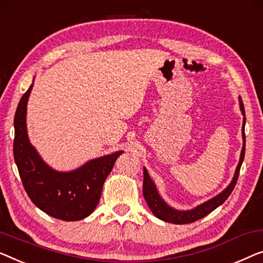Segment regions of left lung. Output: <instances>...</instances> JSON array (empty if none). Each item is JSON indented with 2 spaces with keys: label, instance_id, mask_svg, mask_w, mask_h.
<instances>
[{
  "label": "left lung",
  "instance_id": "obj_1",
  "mask_svg": "<svg viewBox=\"0 0 263 263\" xmlns=\"http://www.w3.org/2000/svg\"><path fill=\"white\" fill-rule=\"evenodd\" d=\"M239 109L243 114V124H242V136H243V147L241 152V157H239L238 165L236 167L235 176L233 180L229 184V186L217 195L216 197L211 198L210 200L205 201V203L198 205L197 208L192 209V210H176V209L171 208L165 200L160 197L157 187H155L153 180H152L149 174H148L147 170L143 168V197L146 199L148 206H149L151 211L153 212L155 217H158L159 219L165 220V222L173 223V224H187L196 222V220L203 218L206 215L210 214L211 211H214L219 205H222L224 201L228 199V197L231 195L233 190L235 187L236 182H237L239 170H241L243 159H245L246 153V134H245V125H246V112H245V106H243L242 98L239 97Z\"/></svg>",
  "mask_w": 263,
  "mask_h": 263
}]
</instances>
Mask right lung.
Listing matches in <instances>:
<instances>
[{"instance_id":"right-lung-1","label":"right lung","mask_w":263,"mask_h":263,"mask_svg":"<svg viewBox=\"0 0 263 263\" xmlns=\"http://www.w3.org/2000/svg\"><path fill=\"white\" fill-rule=\"evenodd\" d=\"M33 84L18 102L14 117V159L25 191L47 215L62 220H81L96 209L106 177L123 151L90 160L71 172L46 165L30 144L26 125L27 102Z\"/></svg>"}]
</instances>
